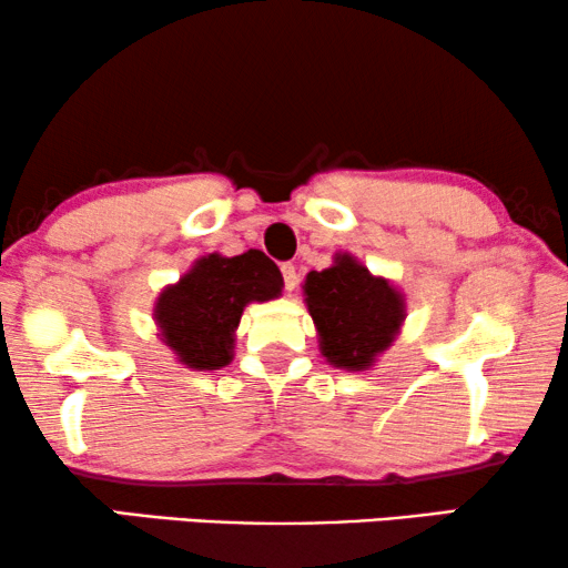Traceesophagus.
I'll list each match as a JSON object with an SVG mask.
<instances>
[{
	"mask_svg": "<svg viewBox=\"0 0 568 568\" xmlns=\"http://www.w3.org/2000/svg\"><path fill=\"white\" fill-rule=\"evenodd\" d=\"M282 274H284V290H286V292H294V290H297L300 276H297V268H294L292 263H284V266H282Z\"/></svg>",
	"mask_w": 568,
	"mask_h": 568,
	"instance_id": "34e87169",
	"label": "esophagus"
}]
</instances>
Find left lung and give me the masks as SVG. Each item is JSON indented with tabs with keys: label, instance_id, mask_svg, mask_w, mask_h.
<instances>
[{
	"label": "left lung",
	"instance_id": "8db88e82",
	"mask_svg": "<svg viewBox=\"0 0 568 568\" xmlns=\"http://www.w3.org/2000/svg\"><path fill=\"white\" fill-rule=\"evenodd\" d=\"M302 290L321 354L338 369H369L406 321V300L390 278L369 274L352 253H336L333 266L310 271Z\"/></svg>",
	"mask_w": 568,
	"mask_h": 568
}]
</instances>
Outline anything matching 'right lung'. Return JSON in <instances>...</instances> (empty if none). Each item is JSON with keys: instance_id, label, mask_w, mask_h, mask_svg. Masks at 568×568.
Segmentation results:
<instances>
[{"instance_id": "obj_1", "label": "right lung", "mask_w": 568, "mask_h": 568, "mask_svg": "<svg viewBox=\"0 0 568 568\" xmlns=\"http://www.w3.org/2000/svg\"><path fill=\"white\" fill-rule=\"evenodd\" d=\"M282 286V271L261 251L201 255L154 302L162 344L189 369L227 367L245 305L278 297Z\"/></svg>"}]
</instances>
